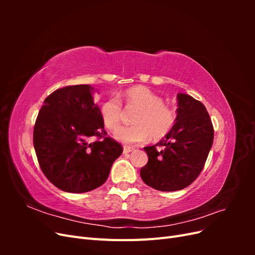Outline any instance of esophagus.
Here are the masks:
<instances>
[{
    "label": "esophagus",
    "instance_id": "obj_1",
    "mask_svg": "<svg viewBox=\"0 0 255 255\" xmlns=\"http://www.w3.org/2000/svg\"><path fill=\"white\" fill-rule=\"evenodd\" d=\"M134 150H135L134 146H129V145L123 146V152H125V153H129V152H132Z\"/></svg>",
    "mask_w": 255,
    "mask_h": 255
}]
</instances>
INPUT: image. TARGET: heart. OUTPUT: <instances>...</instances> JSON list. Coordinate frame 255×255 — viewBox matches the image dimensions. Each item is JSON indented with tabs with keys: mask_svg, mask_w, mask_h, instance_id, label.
I'll return each mask as SVG.
<instances>
[{
	"mask_svg": "<svg viewBox=\"0 0 255 255\" xmlns=\"http://www.w3.org/2000/svg\"><path fill=\"white\" fill-rule=\"evenodd\" d=\"M127 107L138 109L134 115L135 125L119 128L116 139L128 144H140L164 138L171 132L177 120V113L172 106L163 103V98L144 86H134L123 92ZM122 103L117 97H110L101 104L100 116L105 128L116 130L121 122Z\"/></svg>",
	"mask_w": 255,
	"mask_h": 255,
	"instance_id": "b5f03b06",
	"label": "heart"
}]
</instances>
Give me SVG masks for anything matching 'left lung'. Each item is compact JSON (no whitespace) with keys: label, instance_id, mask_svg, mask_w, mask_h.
Returning a JSON list of instances; mask_svg holds the SVG:
<instances>
[{"label":"left lung","instance_id":"8db88e82","mask_svg":"<svg viewBox=\"0 0 255 255\" xmlns=\"http://www.w3.org/2000/svg\"><path fill=\"white\" fill-rule=\"evenodd\" d=\"M177 106L171 132L157 144L143 148L149 160L140 169V176L148 186L160 191L189 186L201 173L214 140L213 123L201 102L179 94Z\"/></svg>","mask_w":255,"mask_h":255}]
</instances>
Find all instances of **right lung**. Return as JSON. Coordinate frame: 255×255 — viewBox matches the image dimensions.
<instances>
[{
  "instance_id": "obj_1",
  "label": "right lung",
  "mask_w": 255,
  "mask_h": 255,
  "mask_svg": "<svg viewBox=\"0 0 255 255\" xmlns=\"http://www.w3.org/2000/svg\"><path fill=\"white\" fill-rule=\"evenodd\" d=\"M89 85L55 90L37 116L33 141L43 174L57 188L82 194L101 186L123 148L106 137ZM90 136L97 139L90 143Z\"/></svg>"
}]
</instances>
